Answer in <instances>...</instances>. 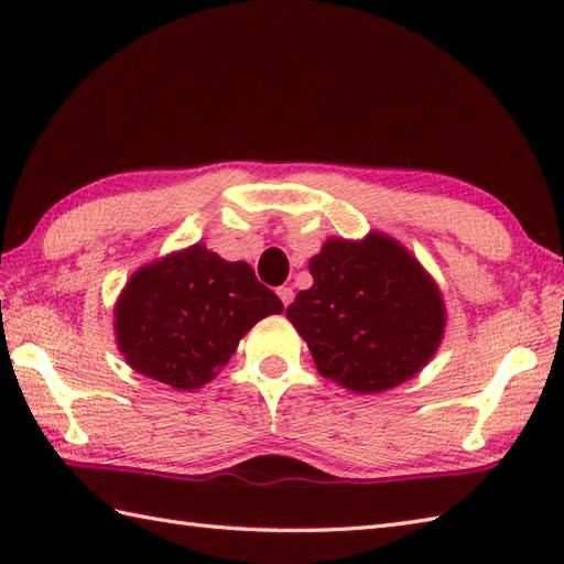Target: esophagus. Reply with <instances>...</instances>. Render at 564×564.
Instances as JSON below:
<instances>
[{
    "instance_id": "esophagus-1",
    "label": "esophagus",
    "mask_w": 564,
    "mask_h": 564,
    "mask_svg": "<svg viewBox=\"0 0 564 564\" xmlns=\"http://www.w3.org/2000/svg\"><path fill=\"white\" fill-rule=\"evenodd\" d=\"M275 293H279L283 305H291V301H293V289H291V285H281V289L275 291Z\"/></svg>"
}]
</instances>
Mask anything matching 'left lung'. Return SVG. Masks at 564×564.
<instances>
[{
  "label": "left lung",
  "instance_id": "obj_1",
  "mask_svg": "<svg viewBox=\"0 0 564 564\" xmlns=\"http://www.w3.org/2000/svg\"><path fill=\"white\" fill-rule=\"evenodd\" d=\"M313 285L285 310L317 370L361 394L414 378L436 354L446 307L434 279L398 239L332 237L310 259Z\"/></svg>",
  "mask_w": 564,
  "mask_h": 564
}]
</instances>
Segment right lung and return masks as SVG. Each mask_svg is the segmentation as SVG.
<instances>
[{
  "mask_svg": "<svg viewBox=\"0 0 564 564\" xmlns=\"http://www.w3.org/2000/svg\"><path fill=\"white\" fill-rule=\"evenodd\" d=\"M283 313L247 261L194 245L138 269L113 310L128 366L174 390L206 386L259 319Z\"/></svg>",
  "mask_w": 564,
  "mask_h": 564,
  "instance_id": "add662e5",
  "label": "right lung"
}]
</instances>
